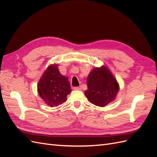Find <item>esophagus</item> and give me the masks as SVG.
Returning a JSON list of instances; mask_svg holds the SVG:
<instances>
[{
    "mask_svg": "<svg viewBox=\"0 0 157 157\" xmlns=\"http://www.w3.org/2000/svg\"><path fill=\"white\" fill-rule=\"evenodd\" d=\"M74 90H82V87H81V86L74 87Z\"/></svg>",
    "mask_w": 157,
    "mask_h": 157,
    "instance_id": "34e87169",
    "label": "esophagus"
}]
</instances>
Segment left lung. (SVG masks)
Here are the masks:
<instances>
[{"label":"left lung","mask_w":157,"mask_h":157,"mask_svg":"<svg viewBox=\"0 0 157 157\" xmlns=\"http://www.w3.org/2000/svg\"><path fill=\"white\" fill-rule=\"evenodd\" d=\"M87 90L85 95L94 105L104 107L113 101L119 91V86L111 72L105 67H96L87 78Z\"/></svg>","instance_id":"1"}]
</instances>
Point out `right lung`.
<instances>
[{"instance_id":"right-lung-1","label":"right lung","mask_w":157,"mask_h":157,"mask_svg":"<svg viewBox=\"0 0 157 157\" xmlns=\"http://www.w3.org/2000/svg\"><path fill=\"white\" fill-rule=\"evenodd\" d=\"M58 66H50L40 78L38 85L39 95L47 105L57 107L66 101L71 91L67 78L61 75Z\"/></svg>"}]
</instances>
